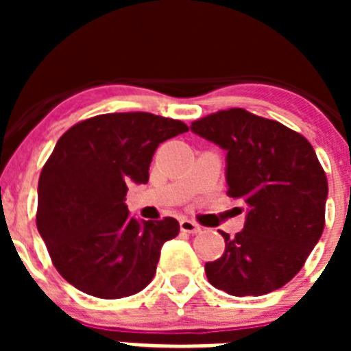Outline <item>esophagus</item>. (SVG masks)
<instances>
[{
	"mask_svg": "<svg viewBox=\"0 0 351 351\" xmlns=\"http://www.w3.org/2000/svg\"><path fill=\"white\" fill-rule=\"evenodd\" d=\"M179 226H181V230L186 232V234H198V232H200V226L188 218H182L181 221H179Z\"/></svg>",
	"mask_w": 351,
	"mask_h": 351,
	"instance_id": "34e87169",
	"label": "esophagus"
}]
</instances>
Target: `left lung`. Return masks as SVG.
<instances>
[{
  "label": "left lung",
  "instance_id": "obj_1",
  "mask_svg": "<svg viewBox=\"0 0 351 351\" xmlns=\"http://www.w3.org/2000/svg\"><path fill=\"white\" fill-rule=\"evenodd\" d=\"M226 151L228 197L246 204L244 228L221 232L225 253L206 263L209 283L235 297L265 295L302 269L325 226L327 176L300 133L244 108L191 123Z\"/></svg>",
  "mask_w": 351,
  "mask_h": 351
}]
</instances>
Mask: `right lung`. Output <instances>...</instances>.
Returning <instances> with one entry per match:
<instances>
[{
    "instance_id": "obj_1",
    "label": "right lung",
    "mask_w": 351,
    "mask_h": 351,
    "mask_svg": "<svg viewBox=\"0 0 351 351\" xmlns=\"http://www.w3.org/2000/svg\"><path fill=\"white\" fill-rule=\"evenodd\" d=\"M184 132L182 121L119 112L77 123L58 141L40 173L36 226L54 267L77 290L123 299L151 283L179 223L133 218L126 191L149 181L158 145Z\"/></svg>"
}]
</instances>
